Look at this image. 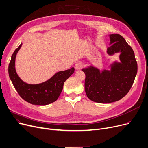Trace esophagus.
Wrapping results in <instances>:
<instances>
[{
	"label": "esophagus",
	"instance_id": "esophagus-1",
	"mask_svg": "<svg viewBox=\"0 0 148 148\" xmlns=\"http://www.w3.org/2000/svg\"><path fill=\"white\" fill-rule=\"evenodd\" d=\"M75 67V69H76V70H79V69H81L84 67V64L81 62H78V63H76Z\"/></svg>",
	"mask_w": 148,
	"mask_h": 148
}]
</instances>
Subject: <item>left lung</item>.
<instances>
[{
  "instance_id": "1",
  "label": "left lung",
  "mask_w": 148,
  "mask_h": 148,
  "mask_svg": "<svg viewBox=\"0 0 148 148\" xmlns=\"http://www.w3.org/2000/svg\"><path fill=\"white\" fill-rule=\"evenodd\" d=\"M110 36L107 53L112 55L121 53V63L115 62L110 71L100 73L98 69L90 66L82 69L85 74V91L91 100L109 103L123 98L129 92L137 72V64L134 51L124 38L118 34Z\"/></svg>"
}]
</instances>
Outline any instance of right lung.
<instances>
[{
	"mask_svg": "<svg viewBox=\"0 0 148 148\" xmlns=\"http://www.w3.org/2000/svg\"><path fill=\"white\" fill-rule=\"evenodd\" d=\"M22 43L14 52L9 64V76L20 97L27 102L36 105H47L57 100L62 91L64 82L75 71L73 67L64 71L58 72L44 82L39 84H29L23 82L17 75L15 62L16 55Z\"/></svg>",
	"mask_w": 148,
	"mask_h": 148,
	"instance_id": "right-lung-1",
	"label": "right lung"
}]
</instances>
